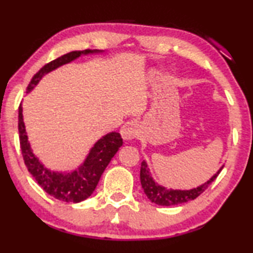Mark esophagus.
Listing matches in <instances>:
<instances>
[{"mask_svg": "<svg viewBox=\"0 0 253 253\" xmlns=\"http://www.w3.org/2000/svg\"><path fill=\"white\" fill-rule=\"evenodd\" d=\"M120 134L124 140H133L137 135V124L134 120L127 122L120 129Z\"/></svg>", "mask_w": 253, "mask_h": 253, "instance_id": "esophagus-1", "label": "esophagus"}]
</instances>
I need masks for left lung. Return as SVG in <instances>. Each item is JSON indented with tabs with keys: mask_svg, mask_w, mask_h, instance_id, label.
I'll return each instance as SVG.
<instances>
[{
	"mask_svg": "<svg viewBox=\"0 0 253 253\" xmlns=\"http://www.w3.org/2000/svg\"><path fill=\"white\" fill-rule=\"evenodd\" d=\"M221 169L222 167L216 172V174H214V175L208 181V182H205L204 184H202V186L191 190H173L166 189V188L159 186V184L156 183L154 179H152L150 172H149L148 165L145 162H142L141 164L140 177L144 194L147 195V197L150 199L152 203L163 206H172L182 204V203H187L197 198L199 195L204 193V191L209 188L210 184L216 179V176L219 175Z\"/></svg>",
	"mask_w": 253,
	"mask_h": 253,
	"instance_id": "obj_1",
	"label": "left lung"
}]
</instances>
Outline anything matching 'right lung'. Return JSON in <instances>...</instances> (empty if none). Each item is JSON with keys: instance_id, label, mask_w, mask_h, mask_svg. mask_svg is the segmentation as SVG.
Returning a JSON list of instances; mask_svg holds the SVG:
<instances>
[{"instance_id": "add662e5", "label": "right lung", "mask_w": 253, "mask_h": 253, "mask_svg": "<svg viewBox=\"0 0 253 253\" xmlns=\"http://www.w3.org/2000/svg\"><path fill=\"white\" fill-rule=\"evenodd\" d=\"M90 52H97V50L87 49V50L83 51H71L69 54L60 56L57 59L51 60L50 63L45 64L32 78L31 83L28 84L26 88V91L28 92L33 89L44 74L64 65V64L72 62L80 55L90 54ZM18 130L21 155H23L28 172L32 174V176L34 177L39 186L45 193L58 199V201L69 203H79L90 196L97 186L102 173L104 172L110 161L123 145V138L119 133L112 131V133L106 134L101 140L96 142L94 147L91 148L89 155L87 156L86 161L79 169L71 173L63 174L50 172L39 162V159L32 152L23 122L21 104L19 105L18 110Z\"/></svg>"}]
</instances>
